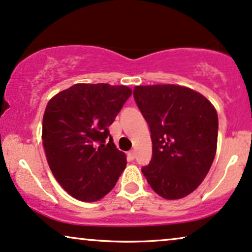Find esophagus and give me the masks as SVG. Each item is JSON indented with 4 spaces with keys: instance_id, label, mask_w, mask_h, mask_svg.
<instances>
[{
    "instance_id": "1",
    "label": "esophagus",
    "mask_w": 252,
    "mask_h": 252,
    "mask_svg": "<svg viewBox=\"0 0 252 252\" xmlns=\"http://www.w3.org/2000/svg\"><path fill=\"white\" fill-rule=\"evenodd\" d=\"M135 156H136L135 151H129L128 152V158L130 159V160H133V159H135Z\"/></svg>"
}]
</instances>
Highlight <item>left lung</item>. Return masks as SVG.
Listing matches in <instances>:
<instances>
[{
    "label": "left lung",
    "mask_w": 252,
    "mask_h": 252,
    "mask_svg": "<svg viewBox=\"0 0 252 252\" xmlns=\"http://www.w3.org/2000/svg\"><path fill=\"white\" fill-rule=\"evenodd\" d=\"M133 97L152 139V158L143 174L164 199L189 195L214 160L219 130L215 108L203 95L178 85L136 86Z\"/></svg>",
    "instance_id": "left-lung-1"
}]
</instances>
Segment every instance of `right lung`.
<instances>
[{
  "label": "right lung",
  "instance_id": "obj_1",
  "mask_svg": "<svg viewBox=\"0 0 252 252\" xmlns=\"http://www.w3.org/2000/svg\"><path fill=\"white\" fill-rule=\"evenodd\" d=\"M131 95L126 86L76 84L55 95L43 117V146L53 176L75 199L100 200L126 166L109 126Z\"/></svg>",
  "mask_w": 252,
  "mask_h": 252
}]
</instances>
